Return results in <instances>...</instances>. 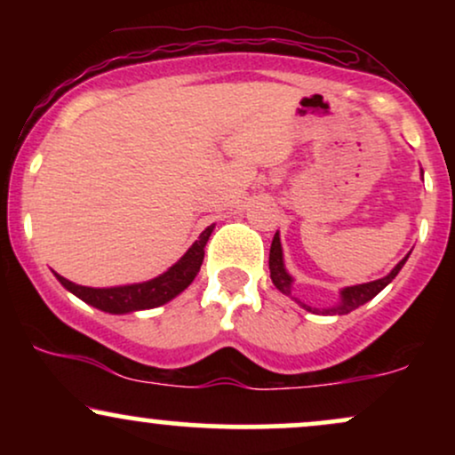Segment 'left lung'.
I'll list each match as a JSON object with an SVG mask.
<instances>
[{
  "label": "left lung",
  "instance_id": "obj_1",
  "mask_svg": "<svg viewBox=\"0 0 455 455\" xmlns=\"http://www.w3.org/2000/svg\"><path fill=\"white\" fill-rule=\"evenodd\" d=\"M409 259V257H406ZM406 259H402L398 265H395L394 269H391L389 275H385V278L380 280H374V282H365V284H357V286H348V289L342 291V301L340 306L331 307V310H325L323 315H348V312L355 310V307L363 306L365 301H370L372 297H377L380 291L385 289V286L389 284L391 280L398 275V271L402 269V265L406 263ZM269 271H271V282L275 284V289H280L282 293L291 295V275L286 274L284 269V263H282V245H280V237L278 233L274 235V242H271V250H269ZM301 304V301H299ZM306 307V310L310 312H318V310H312V307H307L306 304H301Z\"/></svg>",
  "mask_w": 455,
  "mask_h": 455
}]
</instances>
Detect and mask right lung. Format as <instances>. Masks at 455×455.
Here are the masks:
<instances>
[{
  "mask_svg": "<svg viewBox=\"0 0 455 455\" xmlns=\"http://www.w3.org/2000/svg\"><path fill=\"white\" fill-rule=\"evenodd\" d=\"M213 227H207L201 233V237L192 243V248L181 257L169 271L158 275V278L149 282H140V284L128 286H115V289H90V286L75 284V282L66 280L64 275L55 274L57 280L66 286L70 293H75L78 299L102 312H111V315H124V312L134 310H148L166 304L180 295L181 291L190 286V282L196 278L198 269L203 265L205 257V243L210 239Z\"/></svg>",
  "mask_w": 455,
  "mask_h": 455,
  "instance_id": "add662e5",
  "label": "right lung"
}]
</instances>
